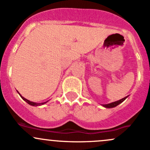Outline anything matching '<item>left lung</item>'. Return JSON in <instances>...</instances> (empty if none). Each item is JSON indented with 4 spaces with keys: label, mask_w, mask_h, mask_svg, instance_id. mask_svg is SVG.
Returning a JSON list of instances; mask_svg holds the SVG:
<instances>
[{
    "label": "left lung",
    "mask_w": 150,
    "mask_h": 150,
    "mask_svg": "<svg viewBox=\"0 0 150 150\" xmlns=\"http://www.w3.org/2000/svg\"><path fill=\"white\" fill-rule=\"evenodd\" d=\"M127 97H126V98L121 99V100H118V101H115V102H113V103H109V104H105V105H103V107L106 108H115L116 107L117 105H118L119 104H121L122 102L124 101L125 100H126V98H127Z\"/></svg>",
    "instance_id": "left-lung-1"
}]
</instances>
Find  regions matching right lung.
<instances>
[{
  "label": "right lung",
  "mask_w": 150,
  "mask_h": 150,
  "mask_svg": "<svg viewBox=\"0 0 150 150\" xmlns=\"http://www.w3.org/2000/svg\"><path fill=\"white\" fill-rule=\"evenodd\" d=\"M17 92H18V94H19V92H18V91H17ZM19 95H20V96H21V98H22L23 100H24V101H25V102H27V103H28L29 105H32V106H38V105H44V104H45L46 103H47V102H48V101H47V102H45V103H34V102H32V101H30V100H27V99L24 98V97H22V96H21V95H20V94H19Z\"/></svg>",
  "instance_id": "add662e5"
}]
</instances>
